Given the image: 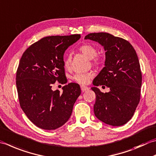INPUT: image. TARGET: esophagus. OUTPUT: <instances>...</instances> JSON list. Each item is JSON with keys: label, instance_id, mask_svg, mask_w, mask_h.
<instances>
[{"label": "esophagus", "instance_id": "obj_1", "mask_svg": "<svg viewBox=\"0 0 156 156\" xmlns=\"http://www.w3.org/2000/svg\"><path fill=\"white\" fill-rule=\"evenodd\" d=\"M80 88H81L82 92H85V91L89 90V88H88V87L84 86V85H81V86H80Z\"/></svg>", "mask_w": 156, "mask_h": 156}]
</instances>
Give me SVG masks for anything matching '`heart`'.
Wrapping results in <instances>:
<instances>
[{"label":"heart","mask_w":156,"mask_h":156,"mask_svg":"<svg viewBox=\"0 0 156 156\" xmlns=\"http://www.w3.org/2000/svg\"><path fill=\"white\" fill-rule=\"evenodd\" d=\"M78 51L85 56L90 59V62L94 66H101L103 63V59L102 56L97 54V48L95 46L85 42L78 47ZM72 63V55L69 53L66 54L63 59L64 68L68 69L70 68ZM92 72L87 73H76L72 76V80L81 84H87L90 80L93 78Z\"/></svg>","instance_id":"obj_1"}]
</instances>
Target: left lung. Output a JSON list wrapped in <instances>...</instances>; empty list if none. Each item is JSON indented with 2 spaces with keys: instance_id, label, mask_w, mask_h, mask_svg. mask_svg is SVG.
Instances as JSON below:
<instances>
[{
  "instance_id": "left-lung-1",
  "label": "left lung",
  "mask_w": 156,
  "mask_h": 156,
  "mask_svg": "<svg viewBox=\"0 0 156 156\" xmlns=\"http://www.w3.org/2000/svg\"><path fill=\"white\" fill-rule=\"evenodd\" d=\"M84 38L98 42L106 51L105 67L93 83L105 85L110 91L91 88L96 95L94 115L107 124L124 125L133 116L141 97L142 74L135 48L126 40L109 33H90Z\"/></svg>"
}]
</instances>
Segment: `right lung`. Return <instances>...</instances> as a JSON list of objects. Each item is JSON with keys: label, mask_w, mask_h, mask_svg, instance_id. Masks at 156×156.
<instances>
[{"label": "right lung", "mask_w": 156, "mask_h": 156, "mask_svg": "<svg viewBox=\"0 0 156 156\" xmlns=\"http://www.w3.org/2000/svg\"><path fill=\"white\" fill-rule=\"evenodd\" d=\"M80 38V34L47 36L30 45L21 56L16 73L20 104L29 120L42 129L63 126L81 93L74 82L64 86L62 93L51 89L56 81L66 82L63 54Z\"/></svg>", "instance_id": "right-lung-1"}]
</instances>
